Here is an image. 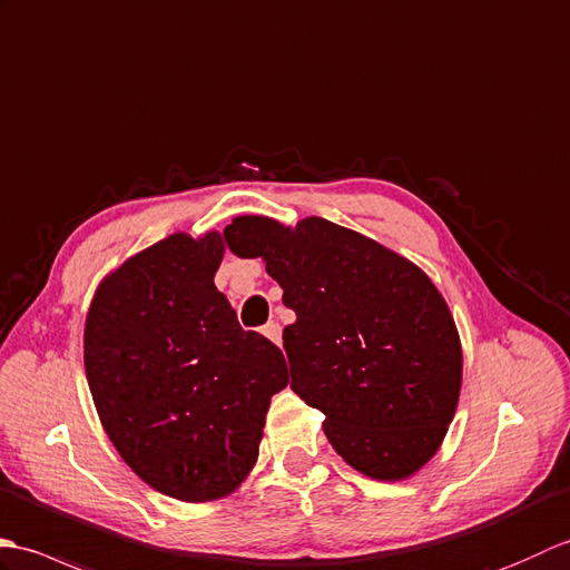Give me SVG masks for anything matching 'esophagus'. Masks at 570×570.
Returning <instances> with one entry per match:
<instances>
[{
    "instance_id": "34e87169",
    "label": "esophagus",
    "mask_w": 570,
    "mask_h": 570,
    "mask_svg": "<svg viewBox=\"0 0 570 570\" xmlns=\"http://www.w3.org/2000/svg\"><path fill=\"white\" fill-rule=\"evenodd\" d=\"M263 334L268 336V338L273 341V344H281V341H283L281 324H277V322H268V324H265V326H263Z\"/></svg>"
}]
</instances>
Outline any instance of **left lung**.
Instances as JSON below:
<instances>
[{
  "mask_svg": "<svg viewBox=\"0 0 570 570\" xmlns=\"http://www.w3.org/2000/svg\"><path fill=\"white\" fill-rule=\"evenodd\" d=\"M242 258H263L295 324L285 326L289 387L324 412L328 444L358 473L404 480L439 451L461 392L463 353L429 275L346 226L236 217Z\"/></svg>",
  "mask_w": 570,
  "mask_h": 570,
  "instance_id": "1",
  "label": "left lung"
}]
</instances>
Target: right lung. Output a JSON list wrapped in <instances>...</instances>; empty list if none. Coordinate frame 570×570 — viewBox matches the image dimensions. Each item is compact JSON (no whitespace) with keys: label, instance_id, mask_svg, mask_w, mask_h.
Returning a JSON list of instances; mask_svg holds the SVG:
<instances>
[{"label":"right lung","instance_id":"obj_1","mask_svg":"<svg viewBox=\"0 0 570 570\" xmlns=\"http://www.w3.org/2000/svg\"><path fill=\"white\" fill-rule=\"evenodd\" d=\"M224 236L173 234L111 271L85 322V373L131 471L183 502L226 498L258 459L283 351L244 332L214 273Z\"/></svg>","mask_w":570,"mask_h":570}]
</instances>
